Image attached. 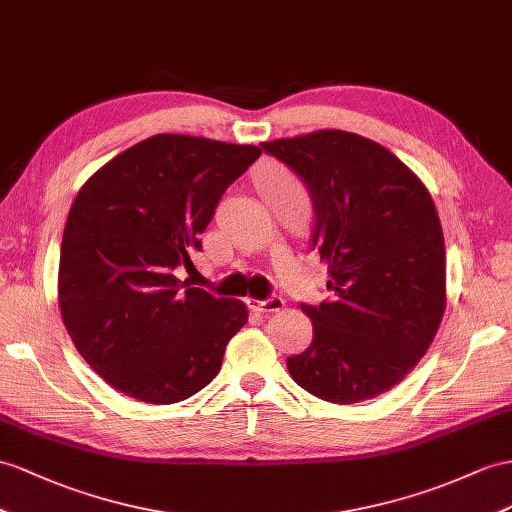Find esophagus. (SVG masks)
<instances>
[{"label": "esophagus", "mask_w": 512, "mask_h": 512, "mask_svg": "<svg viewBox=\"0 0 512 512\" xmlns=\"http://www.w3.org/2000/svg\"><path fill=\"white\" fill-rule=\"evenodd\" d=\"M252 308L256 313H280L284 308V299L278 295H271L269 299H265V302H254Z\"/></svg>", "instance_id": "esophagus-1"}]
</instances>
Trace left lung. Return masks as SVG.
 <instances>
[{
    "instance_id": "8db88e82",
    "label": "left lung",
    "mask_w": 512,
    "mask_h": 512,
    "mask_svg": "<svg viewBox=\"0 0 512 512\" xmlns=\"http://www.w3.org/2000/svg\"><path fill=\"white\" fill-rule=\"evenodd\" d=\"M260 145L306 182L313 249L330 271V302L302 304L313 343L286 367L323 402L371 400L415 369L445 313V243L432 195L389 149L354 132Z\"/></svg>"
}]
</instances>
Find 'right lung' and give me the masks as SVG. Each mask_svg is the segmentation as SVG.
Listing matches in <instances>:
<instances>
[{
	"label": "right lung",
	"instance_id": "obj_1",
	"mask_svg": "<svg viewBox=\"0 0 512 512\" xmlns=\"http://www.w3.org/2000/svg\"><path fill=\"white\" fill-rule=\"evenodd\" d=\"M263 154L186 134L128 147L84 182L62 232L58 306L80 356L147 404L202 391L247 323L239 299L182 282L221 195Z\"/></svg>",
	"mask_w": 512,
	"mask_h": 512
}]
</instances>
